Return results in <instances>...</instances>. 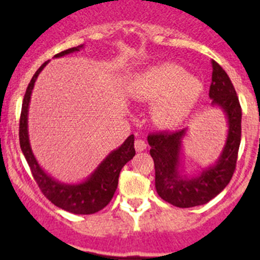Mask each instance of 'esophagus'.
<instances>
[{"label":"esophagus","mask_w":260,"mask_h":260,"mask_svg":"<svg viewBox=\"0 0 260 260\" xmlns=\"http://www.w3.org/2000/svg\"><path fill=\"white\" fill-rule=\"evenodd\" d=\"M135 148H136V151H137V152L145 151V149L147 148L146 141H143V140H136V142H135Z\"/></svg>","instance_id":"obj_1"}]
</instances>
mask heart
Instances as JSON below:
<instances>
[{
  "instance_id": "b5f03b06",
  "label": "heart",
  "mask_w": 260,
  "mask_h": 260,
  "mask_svg": "<svg viewBox=\"0 0 260 260\" xmlns=\"http://www.w3.org/2000/svg\"><path fill=\"white\" fill-rule=\"evenodd\" d=\"M203 83L188 75L180 65L164 62L149 68L136 79L137 96L156 102L153 119L159 127L174 128L192 113L201 93Z\"/></svg>"
}]
</instances>
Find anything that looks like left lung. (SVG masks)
Masks as SVG:
<instances>
[{"mask_svg":"<svg viewBox=\"0 0 260 260\" xmlns=\"http://www.w3.org/2000/svg\"><path fill=\"white\" fill-rule=\"evenodd\" d=\"M209 96L228 120V137L219 158L199 174L188 175L182 159V140L187 128L176 132L152 133L147 141L154 162V183L161 199L177 208L204 205L219 195L232 180L242 138V108L237 91L225 70L212 60Z\"/></svg>","mask_w":260,"mask_h":260,"instance_id":"1","label":"left lung"}]
</instances>
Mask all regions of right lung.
Listing matches in <instances>:
<instances>
[{
    "mask_svg": "<svg viewBox=\"0 0 260 260\" xmlns=\"http://www.w3.org/2000/svg\"><path fill=\"white\" fill-rule=\"evenodd\" d=\"M83 46L84 45H79L77 48L64 50V51L55 55L54 57H61L64 55L77 52L80 49H83ZM48 62L49 61H45L36 70L32 79L28 83L25 96H23L20 117V132H18L21 151H22L23 156H25L28 166H30L34 179L40 187L41 192L55 206L77 215L94 214V212H98L103 208H106L111 203L115 190H117L120 170L136 154L135 136L131 135L122 145L117 149L112 151L99 164V166L94 170V172L88 179L81 181L79 183L60 182V181L50 176L49 174H46L40 167L38 159L34 156L32 149H31L30 140H28L27 115L35 81L38 79L39 74L43 72L44 68L48 65Z\"/></svg>",
    "mask_w": 260,
    "mask_h": 260,
    "instance_id": "obj_1",
    "label": "right lung"
}]
</instances>
